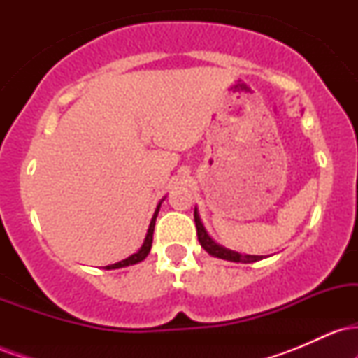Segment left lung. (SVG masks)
Wrapping results in <instances>:
<instances>
[{
    "label": "left lung",
    "instance_id": "8db88e82",
    "mask_svg": "<svg viewBox=\"0 0 358 358\" xmlns=\"http://www.w3.org/2000/svg\"><path fill=\"white\" fill-rule=\"evenodd\" d=\"M193 217H195L196 236H199L200 245H202V248L207 250L208 254H212V256H215V257L225 259V261H234V262H256L262 259V256H244V254L234 252V250L224 249L222 245L215 244V242L208 237V234L205 232V229H203L202 222H200V217H199V213H196V210L193 212Z\"/></svg>",
    "mask_w": 358,
    "mask_h": 358
}]
</instances>
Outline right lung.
Listing matches in <instances>:
<instances>
[{
  "instance_id": "right-lung-1",
  "label": "right lung",
  "mask_w": 358,
  "mask_h": 358,
  "mask_svg": "<svg viewBox=\"0 0 358 358\" xmlns=\"http://www.w3.org/2000/svg\"><path fill=\"white\" fill-rule=\"evenodd\" d=\"M159 205L156 207V212L153 215V219H151V224H150V229H148V234H146V239H145V244H143V248L138 250L136 254H133V256L126 257L124 261H119L116 264H110V266H106V269H117V268H126V266H131V264H136V262H141L143 259H145L148 254H150V249H151V242H153V231H155V222H156V217H158V210H159Z\"/></svg>"
}]
</instances>
